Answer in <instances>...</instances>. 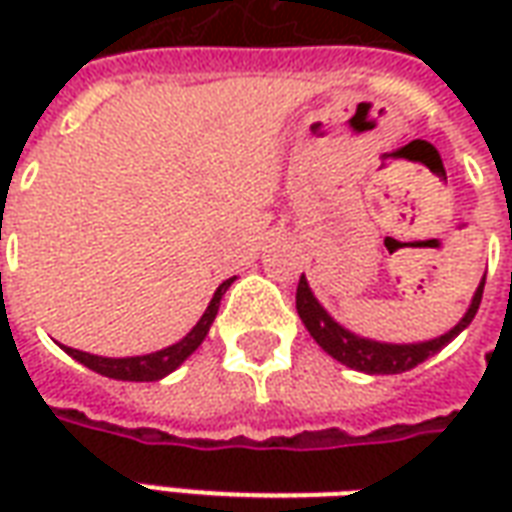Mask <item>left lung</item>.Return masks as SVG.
<instances>
[{"instance_id": "1", "label": "left lung", "mask_w": 512, "mask_h": 512, "mask_svg": "<svg viewBox=\"0 0 512 512\" xmlns=\"http://www.w3.org/2000/svg\"><path fill=\"white\" fill-rule=\"evenodd\" d=\"M483 288L485 279L480 282V288L474 293L469 310L463 315L461 321L452 326L450 332L441 334L436 340H425V343H376V340H367L359 334L348 332L345 326L334 321L329 312L323 310L318 299L312 296L307 279H299V288H296V310H299L301 323L307 326V332L312 334V340L321 345L323 351L334 356L340 365L367 373V376H395V373H406L411 367H417L419 362H425L428 356L439 354L441 348L452 343L458 334L472 323V318L480 310V301H483Z\"/></svg>"}]
</instances>
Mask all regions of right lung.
<instances>
[{"instance_id":"right-lung-1","label":"right lung","mask_w":512,"mask_h":512,"mask_svg":"<svg viewBox=\"0 0 512 512\" xmlns=\"http://www.w3.org/2000/svg\"><path fill=\"white\" fill-rule=\"evenodd\" d=\"M233 279L222 282L216 293H213L211 304L208 310L202 312V318L197 321V326L191 329L180 343L169 345V348H161L156 354H145V356H126V359H109V356H95V354H84V351H76V348H65V354H71L76 362H82L84 367H90L95 373H101L106 378H117V381H158V378L169 376L172 370H178L186 359H189L197 348L202 345V340L208 337V329H211L213 318L219 312V301L230 288Z\"/></svg>"}]
</instances>
